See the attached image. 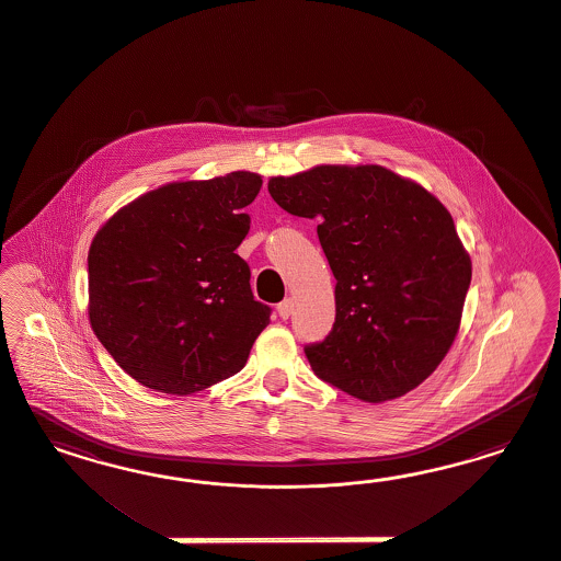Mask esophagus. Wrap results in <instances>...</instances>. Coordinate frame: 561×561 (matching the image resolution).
Segmentation results:
<instances>
[{"label":"esophagus","instance_id":"34e87169","mask_svg":"<svg viewBox=\"0 0 561 561\" xmlns=\"http://www.w3.org/2000/svg\"><path fill=\"white\" fill-rule=\"evenodd\" d=\"M277 314H279V319H288L289 314H291V300H284V302H279L277 305Z\"/></svg>","mask_w":561,"mask_h":561}]
</instances>
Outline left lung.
Listing matches in <instances>:
<instances>
[{
  "instance_id": "1",
  "label": "left lung",
  "mask_w": 561,
  "mask_h": 561,
  "mask_svg": "<svg viewBox=\"0 0 561 561\" xmlns=\"http://www.w3.org/2000/svg\"><path fill=\"white\" fill-rule=\"evenodd\" d=\"M273 202L319 221L335 275V324L306 357L364 403L420 387L459 333L471 256L450 211L420 183L378 164H319L272 176Z\"/></svg>"
}]
</instances>
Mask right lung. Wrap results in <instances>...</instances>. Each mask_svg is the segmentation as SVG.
Instances as JSON below:
<instances>
[{"label":"right lung","mask_w":561,"mask_h":561,"mask_svg":"<svg viewBox=\"0 0 561 561\" xmlns=\"http://www.w3.org/2000/svg\"><path fill=\"white\" fill-rule=\"evenodd\" d=\"M261 185L249 170L172 181L123 205L92 238L90 327L139 385L183 397L247 364L272 312L234 253Z\"/></svg>","instance_id":"obj_1"}]
</instances>
